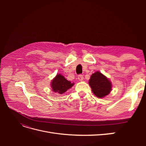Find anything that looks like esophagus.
Returning a JSON list of instances; mask_svg holds the SVG:
<instances>
[{
  "mask_svg": "<svg viewBox=\"0 0 146 146\" xmlns=\"http://www.w3.org/2000/svg\"><path fill=\"white\" fill-rule=\"evenodd\" d=\"M78 79L80 81H82L83 80V75H78Z\"/></svg>",
  "mask_w": 146,
  "mask_h": 146,
  "instance_id": "obj_1",
  "label": "esophagus"
}]
</instances>
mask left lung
Segmentation results:
<instances>
[{
    "mask_svg": "<svg viewBox=\"0 0 146 146\" xmlns=\"http://www.w3.org/2000/svg\"><path fill=\"white\" fill-rule=\"evenodd\" d=\"M92 92L99 98L107 96L111 91V83L104 75L99 72L92 74L89 80Z\"/></svg>",
    "mask_w": 146,
    "mask_h": 146,
    "instance_id": "obj_1",
    "label": "left lung"
}]
</instances>
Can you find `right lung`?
<instances>
[{
  "label": "right lung",
  "mask_w": 146,
  "mask_h": 146,
  "mask_svg": "<svg viewBox=\"0 0 146 146\" xmlns=\"http://www.w3.org/2000/svg\"><path fill=\"white\" fill-rule=\"evenodd\" d=\"M73 85L74 83H72L66 80L61 74L56 75L51 83V86L53 91L58 92L60 94L64 93Z\"/></svg>",
  "instance_id": "obj_1"
}]
</instances>
